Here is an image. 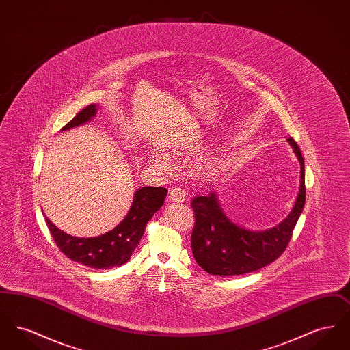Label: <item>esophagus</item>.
Instances as JSON below:
<instances>
[{"label":"esophagus","instance_id":"34e87169","mask_svg":"<svg viewBox=\"0 0 350 350\" xmlns=\"http://www.w3.org/2000/svg\"><path fill=\"white\" fill-rule=\"evenodd\" d=\"M167 198L172 202H183L186 200V193L183 191L181 187H173L167 193Z\"/></svg>","mask_w":350,"mask_h":350}]
</instances>
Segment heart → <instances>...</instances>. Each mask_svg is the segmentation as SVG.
I'll return each instance as SVG.
<instances>
[{
    "instance_id": "obj_1",
    "label": "heart",
    "mask_w": 350,
    "mask_h": 350,
    "mask_svg": "<svg viewBox=\"0 0 350 350\" xmlns=\"http://www.w3.org/2000/svg\"><path fill=\"white\" fill-rule=\"evenodd\" d=\"M180 148H172L170 150V154L172 156H180ZM150 161L156 165L157 167H160L161 170H164V172H169L170 169H173V163L167 159V156H163V154H160V153H153V154H150ZM207 167V161H206V159H200L198 161H197V164H196V170H203L204 167Z\"/></svg>"
}]
</instances>
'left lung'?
<instances>
[{
	"label": "left lung",
	"mask_w": 350,
	"mask_h": 350,
	"mask_svg": "<svg viewBox=\"0 0 350 350\" xmlns=\"http://www.w3.org/2000/svg\"><path fill=\"white\" fill-rule=\"evenodd\" d=\"M300 163V189L291 213L265 231H250L232 223L219 204L215 193L196 197L191 207L196 224L191 250L197 264L213 275H240L256 271L282 254L306 202L304 160L298 144L288 137Z\"/></svg>",
	"instance_id": "1"
}]
</instances>
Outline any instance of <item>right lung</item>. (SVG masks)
Returning a JSON list of instances; mask_svg holds the SVG:
<instances>
[{"mask_svg":"<svg viewBox=\"0 0 350 350\" xmlns=\"http://www.w3.org/2000/svg\"><path fill=\"white\" fill-rule=\"evenodd\" d=\"M97 114V106L89 105L67 123L62 131L86 123ZM165 187L146 186L133 194V206L117 227L97 237H76L59 230L46 217L51 234L68 258L85 267L110 269L126 264L137 247L147 223L164 204ZM46 217V215H44Z\"/></svg>","mask_w":350,"mask_h":350,"instance_id":"add662e5","label":"right lung"}]
</instances>
